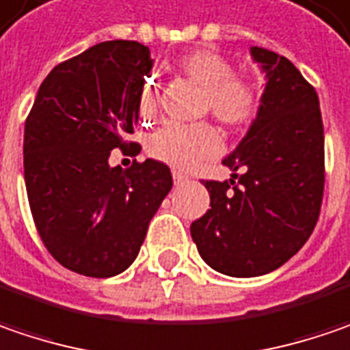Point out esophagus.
Listing matches in <instances>:
<instances>
[{
	"label": "esophagus",
	"mask_w": 350,
	"mask_h": 350,
	"mask_svg": "<svg viewBox=\"0 0 350 350\" xmlns=\"http://www.w3.org/2000/svg\"><path fill=\"white\" fill-rule=\"evenodd\" d=\"M189 181V177L183 175V173H179V171H173V183L175 185H183Z\"/></svg>",
	"instance_id": "obj_1"
}]
</instances>
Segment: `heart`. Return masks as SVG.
I'll return each mask as SVG.
<instances>
[{"label":"heart","instance_id":"b5f03b06","mask_svg":"<svg viewBox=\"0 0 350 350\" xmlns=\"http://www.w3.org/2000/svg\"><path fill=\"white\" fill-rule=\"evenodd\" d=\"M177 66L204 88V108L226 128L252 124L260 110V96L246 79L234 77L232 64L222 55L197 49L183 55ZM137 112L144 120L157 112L153 82H146L137 94ZM222 149L219 131L208 124H167L149 137V155L175 169H195L202 161L217 157Z\"/></svg>","mask_w":350,"mask_h":350}]
</instances>
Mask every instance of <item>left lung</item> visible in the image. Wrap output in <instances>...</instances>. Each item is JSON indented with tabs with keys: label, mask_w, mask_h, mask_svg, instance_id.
Wrapping results in <instances>:
<instances>
[{
	"label": "left lung",
	"mask_w": 350,
	"mask_h": 350,
	"mask_svg": "<svg viewBox=\"0 0 350 350\" xmlns=\"http://www.w3.org/2000/svg\"><path fill=\"white\" fill-rule=\"evenodd\" d=\"M266 72L260 110L222 161L230 181H202L211 208L191 224L201 258L232 278L264 275L311 236L323 201L325 137L315 88L286 57L250 49Z\"/></svg>",
	"instance_id": "8db88e82"
}]
</instances>
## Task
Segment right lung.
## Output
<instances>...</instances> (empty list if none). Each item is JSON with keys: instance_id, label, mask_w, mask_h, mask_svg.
I'll return each instance as SVG.
<instances>
[{"instance_id": "obj_1", "label": "right lung", "mask_w": 350, "mask_h": 350, "mask_svg": "<svg viewBox=\"0 0 350 350\" xmlns=\"http://www.w3.org/2000/svg\"><path fill=\"white\" fill-rule=\"evenodd\" d=\"M151 66L146 44L98 43L49 72L27 116L23 167L37 232L61 266L88 278L130 268L173 187L161 161L108 163L112 149L137 146L128 135Z\"/></svg>"}]
</instances>
